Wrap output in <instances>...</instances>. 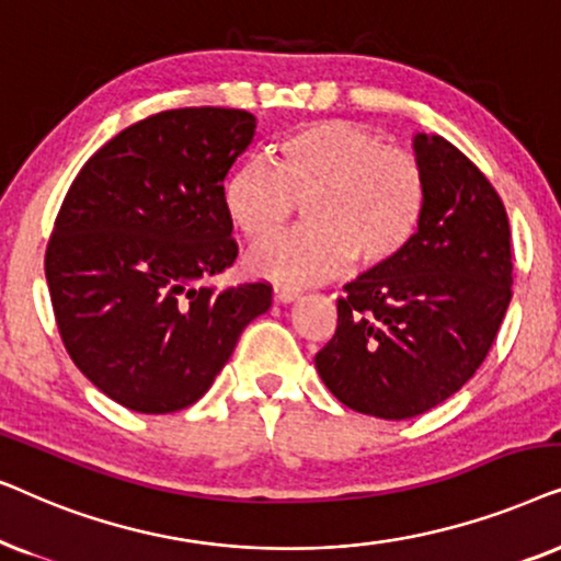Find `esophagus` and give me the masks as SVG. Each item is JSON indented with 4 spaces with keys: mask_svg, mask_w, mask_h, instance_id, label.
<instances>
[{
    "mask_svg": "<svg viewBox=\"0 0 561 561\" xmlns=\"http://www.w3.org/2000/svg\"><path fill=\"white\" fill-rule=\"evenodd\" d=\"M274 300L285 302V305L300 300V289H295L289 285H274Z\"/></svg>",
    "mask_w": 561,
    "mask_h": 561,
    "instance_id": "1",
    "label": "esophagus"
}]
</instances>
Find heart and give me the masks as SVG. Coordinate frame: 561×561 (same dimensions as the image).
Segmentation results:
<instances>
[{"label":"heart","mask_w":561,"mask_h":561,"mask_svg":"<svg viewBox=\"0 0 561 561\" xmlns=\"http://www.w3.org/2000/svg\"><path fill=\"white\" fill-rule=\"evenodd\" d=\"M302 203L297 233L249 259L253 274L316 285L354 268L390 264L413 241L425 213L421 163L387 148L375 130L351 119H316L282 133L274 169L241 163L222 184V210L249 243L279 236Z\"/></svg>","instance_id":"obj_1"}]
</instances>
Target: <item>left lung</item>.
Returning <instances> with one entry per match:
<instances>
[{
  "mask_svg": "<svg viewBox=\"0 0 561 561\" xmlns=\"http://www.w3.org/2000/svg\"><path fill=\"white\" fill-rule=\"evenodd\" d=\"M425 176L417 233L390 264L343 287L339 325L316 354L328 390L356 413L405 421L465 387L511 305V226L480 169L415 133Z\"/></svg>",
  "mask_w": 561,
  "mask_h": 561,
  "instance_id": "obj_1",
  "label": "left lung"
}]
</instances>
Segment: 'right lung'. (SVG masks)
Instances as JSON below:
<instances>
[{
	"mask_svg": "<svg viewBox=\"0 0 561 561\" xmlns=\"http://www.w3.org/2000/svg\"><path fill=\"white\" fill-rule=\"evenodd\" d=\"M253 136L245 110L159 112L104 144L66 194L46 251L56 323L81 375L123 408H190L272 308L264 282L203 285L238 256L222 184Z\"/></svg>",
	"mask_w": 561,
	"mask_h": 561,
	"instance_id": "obj_1",
	"label": "right lung"
}]
</instances>
